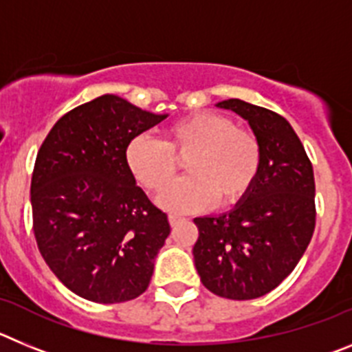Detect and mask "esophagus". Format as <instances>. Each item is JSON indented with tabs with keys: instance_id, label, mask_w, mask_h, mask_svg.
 <instances>
[{
	"instance_id": "1",
	"label": "esophagus",
	"mask_w": 352,
	"mask_h": 352,
	"mask_svg": "<svg viewBox=\"0 0 352 352\" xmlns=\"http://www.w3.org/2000/svg\"><path fill=\"white\" fill-rule=\"evenodd\" d=\"M182 222H183L182 217H178V214H169V223L173 227H176L178 223H182Z\"/></svg>"
}]
</instances>
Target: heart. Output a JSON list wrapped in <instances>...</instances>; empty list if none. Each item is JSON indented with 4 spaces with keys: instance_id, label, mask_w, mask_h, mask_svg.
<instances>
[{
    "instance_id": "1",
    "label": "heart",
    "mask_w": 352,
    "mask_h": 352,
    "mask_svg": "<svg viewBox=\"0 0 352 352\" xmlns=\"http://www.w3.org/2000/svg\"><path fill=\"white\" fill-rule=\"evenodd\" d=\"M183 158L188 176L169 186L158 204L174 213L201 210L211 201L227 208L247 197L256 183L261 144L256 133L229 116L194 113L167 125L160 142L139 135L125 149L130 174L149 192L164 190Z\"/></svg>"
}]
</instances>
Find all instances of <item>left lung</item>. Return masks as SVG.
Masks as SVG:
<instances>
[{"label":"left lung","instance_id":"left-lung-1","mask_svg":"<svg viewBox=\"0 0 352 352\" xmlns=\"http://www.w3.org/2000/svg\"><path fill=\"white\" fill-rule=\"evenodd\" d=\"M261 144L257 179L229 213L197 217L194 261L208 291L229 300L268 294L296 268L316 227L312 162L289 121L239 98L219 102Z\"/></svg>","mask_w":352,"mask_h":352}]
</instances>
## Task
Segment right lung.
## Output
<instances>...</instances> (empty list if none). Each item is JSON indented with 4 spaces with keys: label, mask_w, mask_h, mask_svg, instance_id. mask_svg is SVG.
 I'll return each mask as SVG.
<instances>
[{
    "label": "right lung",
    "mask_w": 352,
    "mask_h": 352,
    "mask_svg": "<svg viewBox=\"0 0 352 352\" xmlns=\"http://www.w3.org/2000/svg\"><path fill=\"white\" fill-rule=\"evenodd\" d=\"M102 95L56 121L31 176L33 232L65 287L95 303L141 296L170 232L130 174L125 149L166 120Z\"/></svg>",
    "instance_id": "add662e5"
}]
</instances>
